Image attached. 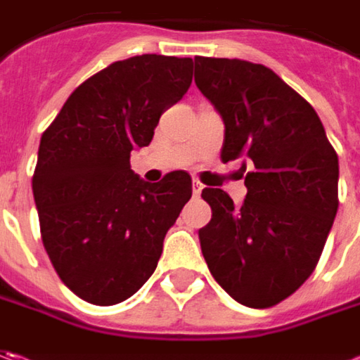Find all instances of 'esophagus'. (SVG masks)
I'll list each match as a JSON object with an SVG mask.
<instances>
[{
    "label": "esophagus",
    "mask_w": 360,
    "mask_h": 360,
    "mask_svg": "<svg viewBox=\"0 0 360 360\" xmlns=\"http://www.w3.org/2000/svg\"><path fill=\"white\" fill-rule=\"evenodd\" d=\"M202 190H204V186H202L198 180H194V182H192V192H194V196H200Z\"/></svg>",
    "instance_id": "obj_1"
}]
</instances>
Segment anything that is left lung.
Segmentation results:
<instances>
[{
    "label": "left lung",
    "instance_id": "8db88e82",
    "mask_svg": "<svg viewBox=\"0 0 360 360\" xmlns=\"http://www.w3.org/2000/svg\"><path fill=\"white\" fill-rule=\"evenodd\" d=\"M194 82L224 122L222 162L244 158L240 206L204 188L212 220L198 230L214 281L236 302L269 309L316 266L339 208V158L323 122L270 68L194 58ZM249 170H245V164Z\"/></svg>",
    "mask_w": 360,
    "mask_h": 360
}]
</instances>
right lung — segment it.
I'll list each match as a JSON object with an SVG mask.
<instances>
[{"instance_id": "1", "label": "right lung", "mask_w": 360, "mask_h": 360, "mask_svg": "<svg viewBox=\"0 0 360 360\" xmlns=\"http://www.w3.org/2000/svg\"><path fill=\"white\" fill-rule=\"evenodd\" d=\"M192 58L144 53L110 63L44 131L32 190L41 240L62 283L91 304L130 298L154 274L166 232L192 196L184 170L158 184L130 168L160 116L182 100Z\"/></svg>"}]
</instances>
